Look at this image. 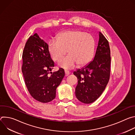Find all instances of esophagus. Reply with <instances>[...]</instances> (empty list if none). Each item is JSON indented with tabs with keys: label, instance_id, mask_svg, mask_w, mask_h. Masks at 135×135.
<instances>
[{
	"label": "esophagus",
	"instance_id": "obj_1",
	"mask_svg": "<svg viewBox=\"0 0 135 135\" xmlns=\"http://www.w3.org/2000/svg\"><path fill=\"white\" fill-rule=\"evenodd\" d=\"M65 76H68L70 74V72L69 71H68V70H65Z\"/></svg>",
	"mask_w": 135,
	"mask_h": 135
}]
</instances>
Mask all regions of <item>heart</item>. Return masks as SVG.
<instances>
[{"instance_id": "obj_1", "label": "heart", "mask_w": 135, "mask_h": 135, "mask_svg": "<svg viewBox=\"0 0 135 135\" xmlns=\"http://www.w3.org/2000/svg\"><path fill=\"white\" fill-rule=\"evenodd\" d=\"M95 42L93 36L88 33L76 30L68 31L59 35L49 43L48 49L52 59L58 61L67 52V56L61 59L59 66L71 69L77 64L83 66L89 64L93 58Z\"/></svg>"}]
</instances>
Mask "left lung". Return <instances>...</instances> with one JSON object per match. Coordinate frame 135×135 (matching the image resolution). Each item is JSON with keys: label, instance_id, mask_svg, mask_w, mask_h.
<instances>
[{"label": "left lung", "instance_id": "8db88e82", "mask_svg": "<svg viewBox=\"0 0 135 135\" xmlns=\"http://www.w3.org/2000/svg\"><path fill=\"white\" fill-rule=\"evenodd\" d=\"M93 60L84 67L74 72L78 80L75 89L76 97L84 104H91L97 100L109 80L111 58L109 43L100 32Z\"/></svg>", "mask_w": 135, "mask_h": 135}]
</instances>
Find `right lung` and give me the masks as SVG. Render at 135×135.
<instances>
[{
  "label": "right lung",
  "mask_w": 135,
  "mask_h": 135,
  "mask_svg": "<svg viewBox=\"0 0 135 135\" xmlns=\"http://www.w3.org/2000/svg\"><path fill=\"white\" fill-rule=\"evenodd\" d=\"M48 46L37 33H35L29 38L22 53V72L26 85L32 97L43 103L55 98L56 89L65 75L62 69L51 72L54 62Z\"/></svg>",
  "instance_id": "1"
}]
</instances>
